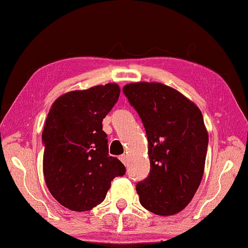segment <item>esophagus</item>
Masks as SVG:
<instances>
[{
  "label": "esophagus",
  "instance_id": "1",
  "mask_svg": "<svg viewBox=\"0 0 248 248\" xmlns=\"http://www.w3.org/2000/svg\"><path fill=\"white\" fill-rule=\"evenodd\" d=\"M119 158H120V161L123 162L124 165L127 164V162H128V159H127V155H125V154H123V155H121V156H120Z\"/></svg>",
  "mask_w": 248,
  "mask_h": 248
}]
</instances>
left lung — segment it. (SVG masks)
Listing matches in <instances>:
<instances>
[{"instance_id":"1","label":"left lung","mask_w":248,"mask_h":248,"mask_svg":"<svg viewBox=\"0 0 248 248\" xmlns=\"http://www.w3.org/2000/svg\"><path fill=\"white\" fill-rule=\"evenodd\" d=\"M149 142L150 174L137 184L140 202L157 216H173L190 202L202 179L209 137L200 109L162 83L124 89Z\"/></svg>"}]
</instances>
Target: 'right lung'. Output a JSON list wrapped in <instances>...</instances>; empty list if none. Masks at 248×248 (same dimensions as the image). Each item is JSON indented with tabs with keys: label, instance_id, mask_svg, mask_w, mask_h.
<instances>
[{
	"label": "right lung",
	"instance_id": "obj_1",
	"mask_svg": "<svg viewBox=\"0 0 248 248\" xmlns=\"http://www.w3.org/2000/svg\"><path fill=\"white\" fill-rule=\"evenodd\" d=\"M120 95L116 83L72 91L52 104L43 131L44 176L49 191L63 207L89 211L103 202L111 180L125 174L108 154L106 117Z\"/></svg>",
	"mask_w": 248,
	"mask_h": 248
}]
</instances>
